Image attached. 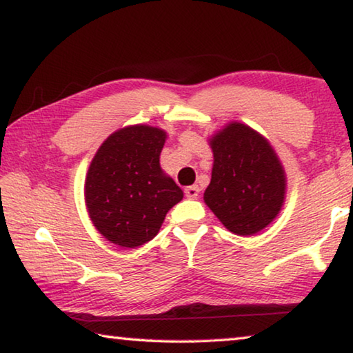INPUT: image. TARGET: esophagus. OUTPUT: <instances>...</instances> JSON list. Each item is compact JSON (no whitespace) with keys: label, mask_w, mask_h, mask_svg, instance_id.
Segmentation results:
<instances>
[{"label":"esophagus","mask_w":353,"mask_h":353,"mask_svg":"<svg viewBox=\"0 0 353 353\" xmlns=\"http://www.w3.org/2000/svg\"><path fill=\"white\" fill-rule=\"evenodd\" d=\"M199 192H200V189H199V186H188L186 189H184V194H186V197L188 199H191V200H195L199 197Z\"/></svg>","instance_id":"obj_1"}]
</instances>
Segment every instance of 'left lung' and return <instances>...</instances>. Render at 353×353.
<instances>
[{
    "mask_svg": "<svg viewBox=\"0 0 353 353\" xmlns=\"http://www.w3.org/2000/svg\"><path fill=\"white\" fill-rule=\"evenodd\" d=\"M208 143L213 170L205 203L227 230L256 235L284 205L287 180L279 156L262 134L238 121L227 123Z\"/></svg>",
    "mask_w": 353,
    "mask_h": 353,
    "instance_id": "left-lung-1",
    "label": "left lung"
}]
</instances>
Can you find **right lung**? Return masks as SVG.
I'll use <instances>...</instances> for the list:
<instances>
[{
    "label": "right lung",
    "mask_w": 353,
    "mask_h": 353,
    "mask_svg": "<svg viewBox=\"0 0 353 353\" xmlns=\"http://www.w3.org/2000/svg\"><path fill=\"white\" fill-rule=\"evenodd\" d=\"M164 129L134 124L108 135L85 178V205L96 230L113 245L137 248L158 235L183 191L161 169Z\"/></svg>",
    "instance_id": "right-lung-1"
}]
</instances>
